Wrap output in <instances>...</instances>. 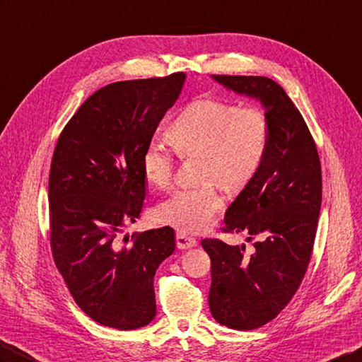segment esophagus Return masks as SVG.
<instances>
[{"instance_id":"34e87169","label":"esophagus","mask_w":362,"mask_h":362,"mask_svg":"<svg viewBox=\"0 0 362 362\" xmlns=\"http://www.w3.org/2000/svg\"><path fill=\"white\" fill-rule=\"evenodd\" d=\"M197 244H198V241L193 236H189L182 232L176 233V247L178 249H181V250L190 249V247H195Z\"/></svg>"}]
</instances>
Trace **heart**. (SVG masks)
<instances>
[{
  "label": "heart",
  "instance_id": "1",
  "mask_svg": "<svg viewBox=\"0 0 362 362\" xmlns=\"http://www.w3.org/2000/svg\"><path fill=\"white\" fill-rule=\"evenodd\" d=\"M172 141L155 135L144 147L141 167L146 178L165 187L173 175L175 148L181 153H201L198 186L176 189L156 207L164 224L182 232L204 230L223 209L216 182L240 190L257 176L266 160L272 127L259 109H240L219 100H198L186 105L170 126Z\"/></svg>",
  "mask_w": 362,
  "mask_h": 362
}]
</instances>
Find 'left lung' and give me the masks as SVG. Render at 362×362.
<instances>
[{
  "instance_id": "obj_1",
  "label": "left lung",
  "mask_w": 362,
  "mask_h": 362,
  "mask_svg": "<svg viewBox=\"0 0 362 362\" xmlns=\"http://www.w3.org/2000/svg\"><path fill=\"white\" fill-rule=\"evenodd\" d=\"M211 78L258 100L272 127L266 160L224 218L223 230L247 233L253 249L201 241L211 259V316L226 327L253 330L283 310L305 275L321 210V163L303 115L278 83L266 76Z\"/></svg>"
}]
</instances>
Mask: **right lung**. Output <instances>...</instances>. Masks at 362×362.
<instances>
[{
	"label": "right lung",
	"mask_w": 362,
	"mask_h": 362,
	"mask_svg": "<svg viewBox=\"0 0 362 362\" xmlns=\"http://www.w3.org/2000/svg\"><path fill=\"white\" fill-rule=\"evenodd\" d=\"M186 74L112 83L61 132L49 175L52 255L93 321L118 330L156 315L153 278L175 250L172 227L124 236L146 198L144 147L182 90Z\"/></svg>",
	"instance_id": "right-lung-1"
}]
</instances>
